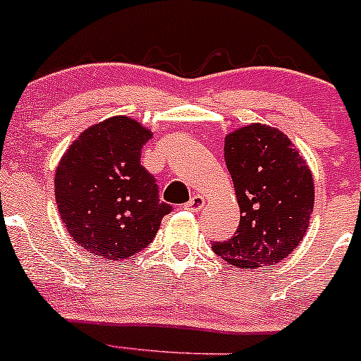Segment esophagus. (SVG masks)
<instances>
[{
  "label": "esophagus",
  "mask_w": 361,
  "mask_h": 361,
  "mask_svg": "<svg viewBox=\"0 0 361 361\" xmlns=\"http://www.w3.org/2000/svg\"><path fill=\"white\" fill-rule=\"evenodd\" d=\"M203 205H205V200H203V196L195 195L191 200H189L188 203H185L184 207L188 208V210H200V208H202Z\"/></svg>",
  "instance_id": "1"
}]
</instances>
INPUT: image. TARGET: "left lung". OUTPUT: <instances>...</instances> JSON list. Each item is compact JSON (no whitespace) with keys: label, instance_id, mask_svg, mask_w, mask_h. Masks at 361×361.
<instances>
[{"label":"left lung","instance_id":"left-lung-1","mask_svg":"<svg viewBox=\"0 0 361 361\" xmlns=\"http://www.w3.org/2000/svg\"><path fill=\"white\" fill-rule=\"evenodd\" d=\"M224 159L235 184L240 226L214 241L219 257L243 269L283 261L310 226L314 184L310 166L287 135L267 125H248L224 140Z\"/></svg>","mask_w":361,"mask_h":361}]
</instances>
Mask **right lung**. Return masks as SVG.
<instances>
[{
  "label": "right lung",
  "mask_w": 361,
  "mask_h": 361,
  "mask_svg": "<svg viewBox=\"0 0 361 361\" xmlns=\"http://www.w3.org/2000/svg\"><path fill=\"white\" fill-rule=\"evenodd\" d=\"M151 132L114 116L80 133L55 172L59 214L73 240L90 254L121 261L153 241L172 212L153 173L140 165Z\"/></svg>",
  "instance_id": "1"
}]
</instances>
